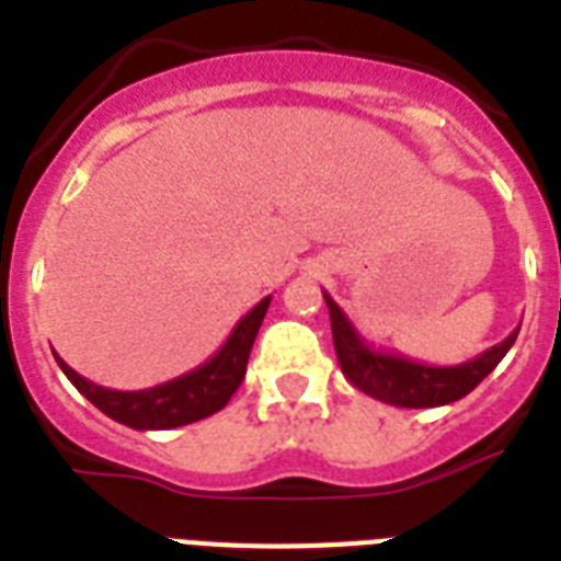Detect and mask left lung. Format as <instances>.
Instances as JSON below:
<instances>
[{
	"mask_svg": "<svg viewBox=\"0 0 561 561\" xmlns=\"http://www.w3.org/2000/svg\"><path fill=\"white\" fill-rule=\"evenodd\" d=\"M323 297L329 306V317H332L334 352H337L343 375L360 392L396 404V408H439V404H451V401L469 396L501 364V358L518 337V329H515L506 341L495 343L492 350L466 360V364L427 367V364L410 360L404 355H396V352L373 350L325 290Z\"/></svg>",
	"mask_w": 561,
	"mask_h": 561,
	"instance_id": "8db88e82",
	"label": "left lung"
}]
</instances>
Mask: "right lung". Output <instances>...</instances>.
<instances>
[{
	"instance_id": "right-lung-1",
	"label": "right lung",
	"mask_w": 561,
	"mask_h": 561,
	"mask_svg": "<svg viewBox=\"0 0 561 561\" xmlns=\"http://www.w3.org/2000/svg\"><path fill=\"white\" fill-rule=\"evenodd\" d=\"M267 306H271V297H264L259 306L250 308L236 323L227 343L206 364L180 375L174 381L148 387V390L125 392L99 387V383L87 381L83 375L75 373L57 352L55 360L81 396H87L101 413H107L110 419H116L122 425L134 427V431H169V427L192 425L197 419H206L218 413L220 408H227L238 383L244 381L247 358L253 350L259 325L267 314Z\"/></svg>"
}]
</instances>
